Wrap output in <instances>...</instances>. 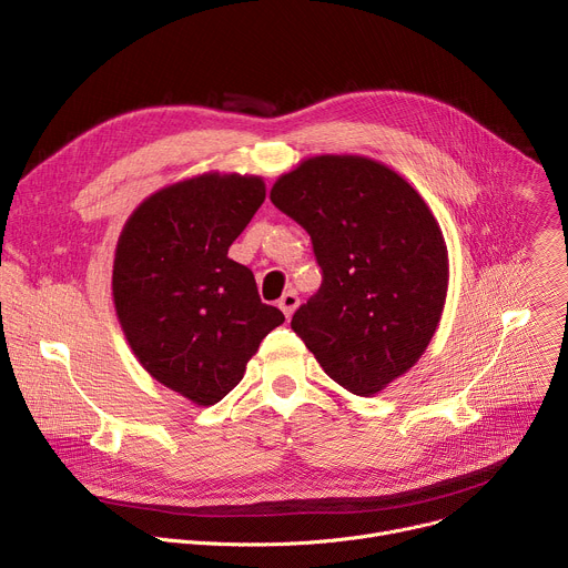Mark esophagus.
<instances>
[{"label":"esophagus","instance_id":"1","mask_svg":"<svg viewBox=\"0 0 568 568\" xmlns=\"http://www.w3.org/2000/svg\"><path fill=\"white\" fill-rule=\"evenodd\" d=\"M296 305H298V294L294 292V290H287L281 298H278V307L281 311L285 313V317L290 320L292 317V313L296 311Z\"/></svg>","mask_w":568,"mask_h":568}]
</instances>
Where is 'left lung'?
Wrapping results in <instances>:
<instances>
[{
  "instance_id": "left-lung-1",
  "label": "left lung",
  "mask_w": 568,
  "mask_h": 568,
  "mask_svg": "<svg viewBox=\"0 0 568 568\" xmlns=\"http://www.w3.org/2000/svg\"><path fill=\"white\" fill-rule=\"evenodd\" d=\"M272 203L313 240L322 287L292 317L322 369L357 396L383 392L428 348L448 251L422 194L367 156H313L278 176Z\"/></svg>"
}]
</instances>
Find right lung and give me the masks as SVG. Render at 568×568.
<instances>
[{
    "label": "right lung",
    "mask_w": 568,
    "mask_h": 568,
    "mask_svg": "<svg viewBox=\"0 0 568 568\" xmlns=\"http://www.w3.org/2000/svg\"><path fill=\"white\" fill-rule=\"evenodd\" d=\"M263 201L261 176L199 174L146 196L115 246L113 303L133 355L196 405L220 403L285 322L229 257Z\"/></svg>",
    "instance_id": "1"
}]
</instances>
